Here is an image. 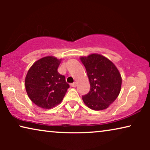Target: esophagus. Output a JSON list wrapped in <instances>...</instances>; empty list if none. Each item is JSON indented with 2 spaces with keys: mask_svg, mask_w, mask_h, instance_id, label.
<instances>
[{
  "mask_svg": "<svg viewBox=\"0 0 150 150\" xmlns=\"http://www.w3.org/2000/svg\"><path fill=\"white\" fill-rule=\"evenodd\" d=\"M70 85H71V87H76V82H74V83H71Z\"/></svg>",
  "mask_w": 150,
  "mask_h": 150,
  "instance_id": "obj_1",
  "label": "esophagus"
}]
</instances>
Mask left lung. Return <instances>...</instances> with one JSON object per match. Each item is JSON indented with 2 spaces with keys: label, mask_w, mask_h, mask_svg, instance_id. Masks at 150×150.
Listing matches in <instances>:
<instances>
[{
  "label": "left lung",
  "mask_w": 150,
  "mask_h": 150,
  "mask_svg": "<svg viewBox=\"0 0 150 150\" xmlns=\"http://www.w3.org/2000/svg\"><path fill=\"white\" fill-rule=\"evenodd\" d=\"M90 83V91L83 96L86 105L95 110L107 108L118 97L122 76L112 61L98 54L81 57Z\"/></svg>",
  "instance_id": "1"
}]
</instances>
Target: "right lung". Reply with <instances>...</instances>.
<instances>
[{
	"instance_id": "1",
	"label": "right lung",
	"mask_w": 150,
	"mask_h": 150,
	"mask_svg": "<svg viewBox=\"0 0 150 150\" xmlns=\"http://www.w3.org/2000/svg\"><path fill=\"white\" fill-rule=\"evenodd\" d=\"M59 60L52 56L37 61L28 69L25 87L28 97L37 106L50 109L60 104L69 87L65 76L58 72Z\"/></svg>"
}]
</instances>
